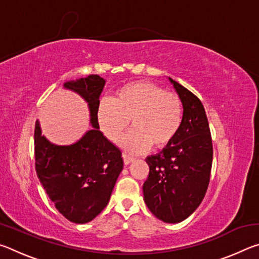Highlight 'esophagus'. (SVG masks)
Wrapping results in <instances>:
<instances>
[{
	"label": "esophagus",
	"instance_id": "34e87169",
	"mask_svg": "<svg viewBox=\"0 0 259 259\" xmlns=\"http://www.w3.org/2000/svg\"><path fill=\"white\" fill-rule=\"evenodd\" d=\"M123 160H124V164H129V163H131V162L135 161L133 156H129L126 154H123Z\"/></svg>",
	"mask_w": 259,
	"mask_h": 259
}]
</instances>
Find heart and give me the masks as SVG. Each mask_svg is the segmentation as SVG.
I'll return each mask as SVG.
<instances>
[{"label":"heart","instance_id":"1","mask_svg":"<svg viewBox=\"0 0 259 259\" xmlns=\"http://www.w3.org/2000/svg\"><path fill=\"white\" fill-rule=\"evenodd\" d=\"M97 119L100 130L113 143L119 142L130 120L134 129L121 140L128 152L140 153L148 146L161 150L181 129L183 106L175 94L165 93L154 83L137 81L120 88L112 100L103 99Z\"/></svg>","mask_w":259,"mask_h":259}]
</instances>
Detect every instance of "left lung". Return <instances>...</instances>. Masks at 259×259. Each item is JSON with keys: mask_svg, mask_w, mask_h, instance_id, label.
I'll use <instances>...</instances> for the list:
<instances>
[{"mask_svg": "<svg viewBox=\"0 0 259 259\" xmlns=\"http://www.w3.org/2000/svg\"><path fill=\"white\" fill-rule=\"evenodd\" d=\"M183 104L178 134L157 154L146 157L150 174L144 201L156 218L181 223L195 211L207 192L212 164V142L202 103L169 77Z\"/></svg>", "mask_w": 259, "mask_h": 259, "instance_id": "1", "label": "left lung"}]
</instances>
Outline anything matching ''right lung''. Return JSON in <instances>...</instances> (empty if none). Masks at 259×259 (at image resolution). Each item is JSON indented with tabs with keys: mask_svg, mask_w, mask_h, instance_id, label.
I'll list each match as a JSON object with an SVG mask.
<instances>
[{
	"mask_svg": "<svg viewBox=\"0 0 259 259\" xmlns=\"http://www.w3.org/2000/svg\"><path fill=\"white\" fill-rule=\"evenodd\" d=\"M106 81L89 75L64 83L88 103L90 124L71 145H56L42 135L35 122V169L56 209L75 224H85L106 207L114 185L123 169L122 153L99 130L97 109Z\"/></svg>",
	"mask_w": 259,
	"mask_h": 259,
	"instance_id": "1",
	"label": "right lung"
}]
</instances>
